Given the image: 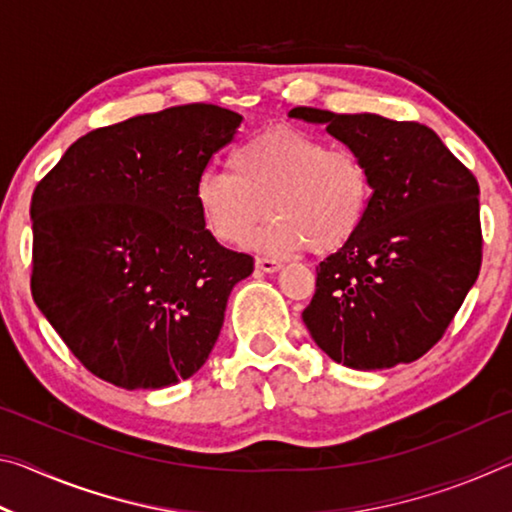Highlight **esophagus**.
<instances>
[{
    "label": "esophagus",
    "instance_id": "esophagus-1",
    "mask_svg": "<svg viewBox=\"0 0 512 512\" xmlns=\"http://www.w3.org/2000/svg\"><path fill=\"white\" fill-rule=\"evenodd\" d=\"M255 266L264 273H275V271H280V268H282V262H277V259H271V257H257Z\"/></svg>",
    "mask_w": 512,
    "mask_h": 512
}]
</instances>
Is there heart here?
Here are the masks:
<instances>
[{"label":"heart","mask_w":512,"mask_h":512,"mask_svg":"<svg viewBox=\"0 0 512 512\" xmlns=\"http://www.w3.org/2000/svg\"><path fill=\"white\" fill-rule=\"evenodd\" d=\"M230 170L205 169L194 183L203 225L223 244H241L268 214L253 246L289 255L341 250L357 237L372 201V178L361 155L323 137L277 126L241 142Z\"/></svg>","instance_id":"b5f03b06"}]
</instances>
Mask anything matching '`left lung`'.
<instances>
[{
	"mask_svg": "<svg viewBox=\"0 0 512 512\" xmlns=\"http://www.w3.org/2000/svg\"><path fill=\"white\" fill-rule=\"evenodd\" d=\"M368 164L372 201L350 244L316 268L302 320L336 363L381 370L411 363L443 339L481 271L474 173L418 121L336 115L298 106Z\"/></svg>",
	"mask_w": 512,
	"mask_h": 512,
	"instance_id": "obj_1",
	"label": "left lung"
}]
</instances>
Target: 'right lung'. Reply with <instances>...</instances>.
<instances>
[{"instance_id": "1", "label": "right lung", "mask_w": 512, "mask_h": 512, "mask_svg": "<svg viewBox=\"0 0 512 512\" xmlns=\"http://www.w3.org/2000/svg\"><path fill=\"white\" fill-rule=\"evenodd\" d=\"M239 124L189 103L103 126L33 192V300L99 379L164 388L210 357L255 262L205 230L194 183Z\"/></svg>"}]
</instances>
